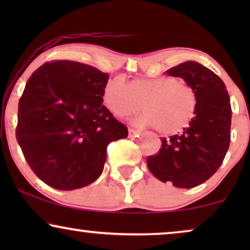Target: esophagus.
Segmentation results:
<instances>
[{
	"instance_id": "34e87169",
	"label": "esophagus",
	"mask_w": 250,
	"mask_h": 250,
	"mask_svg": "<svg viewBox=\"0 0 250 250\" xmlns=\"http://www.w3.org/2000/svg\"><path fill=\"white\" fill-rule=\"evenodd\" d=\"M128 134H129V136H139L140 134H141V131L129 127L128 128Z\"/></svg>"
}]
</instances>
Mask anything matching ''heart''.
<instances>
[{
    "mask_svg": "<svg viewBox=\"0 0 250 250\" xmlns=\"http://www.w3.org/2000/svg\"><path fill=\"white\" fill-rule=\"evenodd\" d=\"M102 101L116 117L135 114L143 104L146 111L140 122L168 135L183 131L197 108L194 88L174 77L136 78L128 85L122 78H114L105 84Z\"/></svg>",
    "mask_w": 250,
    "mask_h": 250,
    "instance_id": "1",
    "label": "heart"
}]
</instances>
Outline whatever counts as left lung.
<instances>
[{"instance_id":"8db88e82","label":"left lung","mask_w":250,"mask_h":250,"mask_svg":"<svg viewBox=\"0 0 250 250\" xmlns=\"http://www.w3.org/2000/svg\"><path fill=\"white\" fill-rule=\"evenodd\" d=\"M194 88L197 108L182 134L160 138L162 148L146 157L150 172L162 182L190 189L207 181L223 163L230 146L231 104L225 84L214 71L187 61L166 71Z\"/></svg>"}]
</instances>
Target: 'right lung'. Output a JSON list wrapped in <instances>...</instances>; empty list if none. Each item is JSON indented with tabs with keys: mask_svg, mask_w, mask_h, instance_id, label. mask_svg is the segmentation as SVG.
I'll return each mask as SVG.
<instances>
[{
	"mask_svg": "<svg viewBox=\"0 0 250 250\" xmlns=\"http://www.w3.org/2000/svg\"><path fill=\"white\" fill-rule=\"evenodd\" d=\"M109 75L70 60L34 71L18 105L16 138L36 176L57 190L86 187L101 175L110 142L127 127L102 104Z\"/></svg>",
	"mask_w": 250,
	"mask_h": 250,
	"instance_id": "add662e5",
	"label": "right lung"
}]
</instances>
